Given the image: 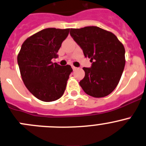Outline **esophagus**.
I'll return each mask as SVG.
<instances>
[{
    "instance_id": "34e87169",
    "label": "esophagus",
    "mask_w": 146,
    "mask_h": 146,
    "mask_svg": "<svg viewBox=\"0 0 146 146\" xmlns=\"http://www.w3.org/2000/svg\"><path fill=\"white\" fill-rule=\"evenodd\" d=\"M72 68H73V70H76V69H77V68L75 67L74 66H72Z\"/></svg>"
}]
</instances>
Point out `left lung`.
Here are the masks:
<instances>
[{
  "mask_svg": "<svg viewBox=\"0 0 146 146\" xmlns=\"http://www.w3.org/2000/svg\"><path fill=\"white\" fill-rule=\"evenodd\" d=\"M70 35L90 58L91 68H83L80 86L94 98L108 96L121 80L125 64V48L113 33L97 26L70 28Z\"/></svg>",
  "mask_w": 146,
  "mask_h": 146,
  "instance_id": "8db88e82",
  "label": "left lung"
}]
</instances>
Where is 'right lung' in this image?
<instances>
[{
	"instance_id": "add662e5",
	"label": "right lung",
	"mask_w": 146,
	"mask_h": 146,
	"mask_svg": "<svg viewBox=\"0 0 146 146\" xmlns=\"http://www.w3.org/2000/svg\"><path fill=\"white\" fill-rule=\"evenodd\" d=\"M70 28L43 29L28 37L18 54L21 78L28 90L39 100L51 102L60 98L73 71L71 66L53 63Z\"/></svg>"
}]
</instances>
